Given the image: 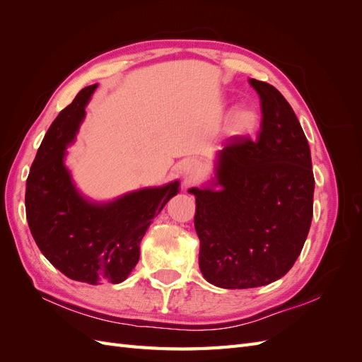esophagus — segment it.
<instances>
[{
	"label": "esophagus",
	"instance_id": "obj_1",
	"mask_svg": "<svg viewBox=\"0 0 362 362\" xmlns=\"http://www.w3.org/2000/svg\"><path fill=\"white\" fill-rule=\"evenodd\" d=\"M180 172L182 173L185 181H192L194 178L196 172H198V163H196L194 160H185L181 163Z\"/></svg>",
	"mask_w": 362,
	"mask_h": 362
}]
</instances>
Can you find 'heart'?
I'll return each instance as SVG.
<instances>
[{
	"label": "heart",
	"mask_w": 362,
	"mask_h": 362,
	"mask_svg": "<svg viewBox=\"0 0 362 362\" xmlns=\"http://www.w3.org/2000/svg\"><path fill=\"white\" fill-rule=\"evenodd\" d=\"M258 116L249 107H240L229 115L226 124V133L233 137H242L250 134L257 128Z\"/></svg>",
	"instance_id": "1"
}]
</instances>
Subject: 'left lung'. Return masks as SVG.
I'll use <instances>...</instances> for the list:
<instances>
[{
	"mask_svg": "<svg viewBox=\"0 0 362 362\" xmlns=\"http://www.w3.org/2000/svg\"><path fill=\"white\" fill-rule=\"evenodd\" d=\"M261 103L255 141L217 151L214 175L196 198L199 269L221 288L278 281L300 255L313 221L311 151L291 105L272 84L250 78Z\"/></svg>",
	"mask_w": 362,
	"mask_h": 362,
	"instance_id": "left-lung-1",
	"label": "left lung"
}]
</instances>
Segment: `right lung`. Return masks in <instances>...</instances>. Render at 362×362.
<instances>
[{"instance_id": "1", "label": "right lung", "mask_w": 362, "mask_h": 362, "mask_svg": "<svg viewBox=\"0 0 362 362\" xmlns=\"http://www.w3.org/2000/svg\"><path fill=\"white\" fill-rule=\"evenodd\" d=\"M98 84L87 86L54 119L31 164L25 189L30 231L40 252L63 275L98 286L128 278L146 229L180 192L175 180L112 201H93L76 187L66 166L71 146Z\"/></svg>"}]
</instances>
